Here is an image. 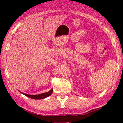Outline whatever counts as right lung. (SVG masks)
I'll use <instances>...</instances> for the list:
<instances>
[{"label":"right lung","mask_w":123,"mask_h":123,"mask_svg":"<svg viewBox=\"0 0 123 123\" xmlns=\"http://www.w3.org/2000/svg\"><path fill=\"white\" fill-rule=\"evenodd\" d=\"M53 92V89L50 90V91L46 93H42V94H39V95H28V94H25V93H23L24 95H25L27 97L30 98L31 99H44L45 98L48 97V96H50L52 93Z\"/></svg>","instance_id":"add662e5"}]
</instances>
